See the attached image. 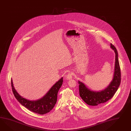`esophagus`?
I'll use <instances>...</instances> for the list:
<instances>
[{
    "mask_svg": "<svg viewBox=\"0 0 131 131\" xmlns=\"http://www.w3.org/2000/svg\"><path fill=\"white\" fill-rule=\"evenodd\" d=\"M72 76H73V73L72 72H69L68 74L66 75V78L68 79V80H69L71 79L72 78Z\"/></svg>",
    "mask_w": 131,
    "mask_h": 131,
    "instance_id": "obj_1",
    "label": "esophagus"
}]
</instances>
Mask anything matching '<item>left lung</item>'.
I'll return each mask as SVG.
<instances>
[{
  "mask_svg": "<svg viewBox=\"0 0 131 131\" xmlns=\"http://www.w3.org/2000/svg\"><path fill=\"white\" fill-rule=\"evenodd\" d=\"M110 47L114 50L115 54V61L113 79L107 87L103 90L96 92L91 90L83 83L78 81L79 95L84 102L89 105L96 106L110 100L114 95L121 83V71L118 60L117 51L113 44H110Z\"/></svg>",
  "mask_w": 131,
  "mask_h": 131,
  "instance_id": "obj_1",
  "label": "left lung"
}]
</instances>
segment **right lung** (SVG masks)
<instances>
[{"mask_svg": "<svg viewBox=\"0 0 131 131\" xmlns=\"http://www.w3.org/2000/svg\"><path fill=\"white\" fill-rule=\"evenodd\" d=\"M63 77L58 81L44 96L36 101H30L20 95L15 89L12 79L11 83L12 91L17 100L29 110L38 114H44L54 108L57 101V94L63 84Z\"/></svg>", "mask_w": 131, "mask_h": 131, "instance_id": "obj_1", "label": "right lung"}]
</instances>
